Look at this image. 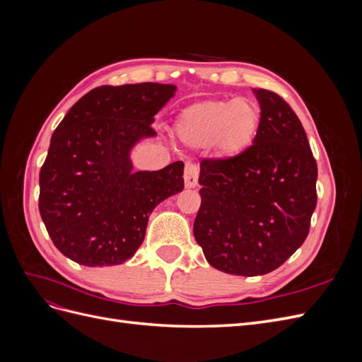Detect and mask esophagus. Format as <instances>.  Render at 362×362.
<instances>
[{
  "mask_svg": "<svg viewBox=\"0 0 362 362\" xmlns=\"http://www.w3.org/2000/svg\"><path fill=\"white\" fill-rule=\"evenodd\" d=\"M198 178H199V168L193 163L185 164V170H184V182L185 187L193 189L198 185Z\"/></svg>",
  "mask_w": 362,
  "mask_h": 362,
  "instance_id": "esophagus-1",
  "label": "esophagus"
}]
</instances>
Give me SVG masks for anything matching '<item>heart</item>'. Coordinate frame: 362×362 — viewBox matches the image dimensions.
Masks as SVG:
<instances>
[{
	"label": "heart",
	"mask_w": 362,
	"mask_h": 362,
	"mask_svg": "<svg viewBox=\"0 0 362 362\" xmlns=\"http://www.w3.org/2000/svg\"><path fill=\"white\" fill-rule=\"evenodd\" d=\"M259 119L258 105L246 98L206 100L184 108L175 129L184 144L213 145L222 157H234L254 141Z\"/></svg>",
	"instance_id": "b5f03b06"
}]
</instances>
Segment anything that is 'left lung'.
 <instances>
[{"mask_svg":"<svg viewBox=\"0 0 362 362\" xmlns=\"http://www.w3.org/2000/svg\"><path fill=\"white\" fill-rule=\"evenodd\" d=\"M252 92L261 110L254 145L233 158L202 160L193 223L206 261L240 276L282 266L305 242L317 205V163L299 117L275 92Z\"/></svg>","mask_w":362,"mask_h":362,"instance_id":"1","label":"left lung"}]
</instances>
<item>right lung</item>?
Wrapping results in <instances>:
<instances>
[{
	"label": "right lung",
	"instance_id": "add662e5",
	"mask_svg": "<svg viewBox=\"0 0 362 362\" xmlns=\"http://www.w3.org/2000/svg\"><path fill=\"white\" fill-rule=\"evenodd\" d=\"M177 86H101L86 93L51 137L39 211L64 257L89 267L122 264L144 243L154 208L184 189V163L133 170L131 151L156 137L154 116Z\"/></svg>",
	"mask_w": 362,
	"mask_h": 362
}]
</instances>
